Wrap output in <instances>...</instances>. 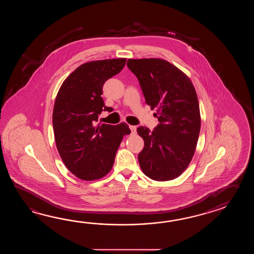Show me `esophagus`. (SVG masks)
<instances>
[{
  "mask_svg": "<svg viewBox=\"0 0 254 254\" xmlns=\"http://www.w3.org/2000/svg\"><path fill=\"white\" fill-rule=\"evenodd\" d=\"M129 129L131 130V133H135L136 132V126L134 125H129Z\"/></svg>",
  "mask_w": 254,
  "mask_h": 254,
  "instance_id": "34e87169",
  "label": "esophagus"
}]
</instances>
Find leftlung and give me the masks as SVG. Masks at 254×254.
Masks as SVG:
<instances>
[{"mask_svg":"<svg viewBox=\"0 0 254 254\" xmlns=\"http://www.w3.org/2000/svg\"><path fill=\"white\" fill-rule=\"evenodd\" d=\"M145 102L155 109L159 125L151 131L140 126L144 147L138 155L146 176L164 182L177 178L191 161L200 129V107L194 86L182 70L157 58L129 59Z\"/></svg>","mask_w":254,"mask_h":254,"instance_id":"8db88e82","label":"left lung"}]
</instances>
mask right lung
Instances as JSON below:
<instances>
[{
  "mask_svg": "<svg viewBox=\"0 0 254 254\" xmlns=\"http://www.w3.org/2000/svg\"><path fill=\"white\" fill-rule=\"evenodd\" d=\"M126 59L92 61L79 66L63 82L54 103L53 125L57 150L65 166L83 181L103 178L114 166L125 123L95 125L104 105V82L118 74Z\"/></svg>",
  "mask_w": 254,
  "mask_h": 254,
  "instance_id": "obj_1",
  "label": "right lung"
}]
</instances>
